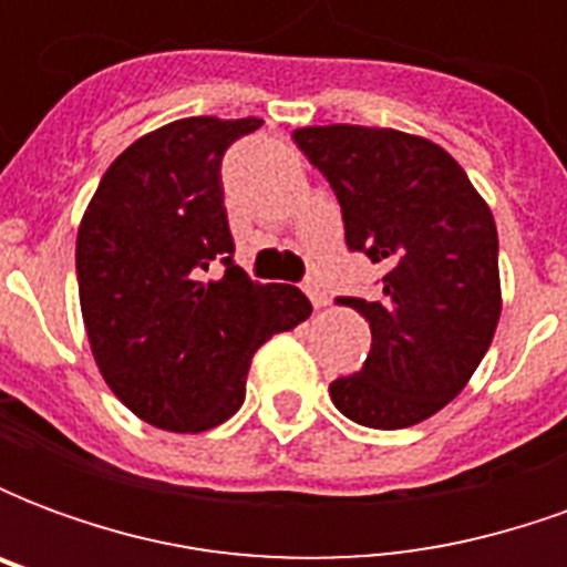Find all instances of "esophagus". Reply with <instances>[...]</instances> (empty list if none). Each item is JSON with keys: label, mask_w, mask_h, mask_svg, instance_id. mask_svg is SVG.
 I'll return each mask as SVG.
<instances>
[{"label": "esophagus", "mask_w": 567, "mask_h": 567, "mask_svg": "<svg viewBox=\"0 0 567 567\" xmlns=\"http://www.w3.org/2000/svg\"><path fill=\"white\" fill-rule=\"evenodd\" d=\"M303 291H307V297L312 300V307L316 309L328 307V291H324L319 282H312V279H309V282L303 285Z\"/></svg>", "instance_id": "1"}]
</instances>
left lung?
Here are the masks:
<instances>
[{
  "label": "left lung",
  "instance_id": "left-lung-1",
  "mask_svg": "<svg viewBox=\"0 0 567 567\" xmlns=\"http://www.w3.org/2000/svg\"><path fill=\"white\" fill-rule=\"evenodd\" d=\"M295 142L331 182L346 246L385 267L377 300L340 297L370 321V355L331 382L358 425H419L462 392L501 319L498 230L452 154L389 127H300Z\"/></svg>",
  "mask_w": 567,
  "mask_h": 567
}]
</instances>
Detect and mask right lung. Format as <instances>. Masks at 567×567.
Masks as SVG:
<instances>
[{
	"instance_id": "right-lung-1",
	"label": "right lung",
	"mask_w": 567,
	"mask_h": 567,
	"mask_svg": "<svg viewBox=\"0 0 567 567\" xmlns=\"http://www.w3.org/2000/svg\"><path fill=\"white\" fill-rule=\"evenodd\" d=\"M260 117H182L145 133L109 169L75 243L81 316L96 368L130 413L197 434L246 401L251 355L309 319L295 285H258L234 264L221 157ZM225 264L218 280L208 279Z\"/></svg>"
}]
</instances>
